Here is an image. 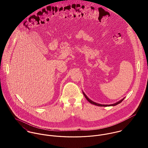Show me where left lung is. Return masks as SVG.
Returning a JSON list of instances; mask_svg holds the SVG:
<instances>
[{"label": "left lung", "mask_w": 148, "mask_h": 148, "mask_svg": "<svg viewBox=\"0 0 148 148\" xmlns=\"http://www.w3.org/2000/svg\"><path fill=\"white\" fill-rule=\"evenodd\" d=\"M83 94H84V95L85 97L86 98V99L90 103H91L92 104H94V105H95V106H117V104H120V103H121L123 100H124V99H125V98H124V99H123L122 100H121L120 101H118V102H117L116 103H115V104H110V105H103V104H97V103H95V102H93V101H92V100H90L86 95H85V94L83 92Z\"/></svg>", "instance_id": "left-lung-1"}]
</instances>
